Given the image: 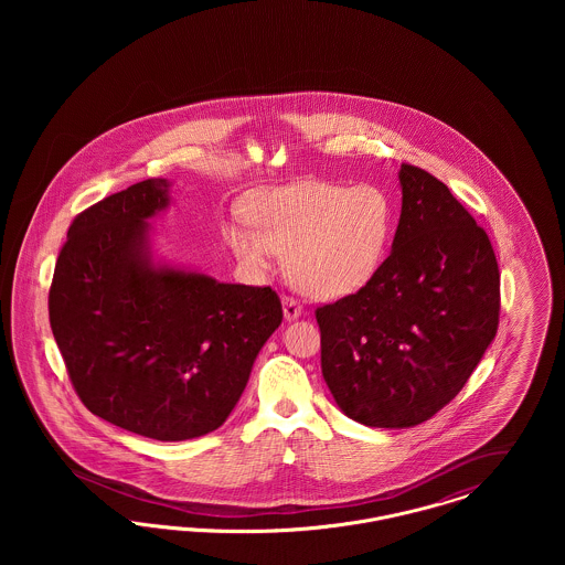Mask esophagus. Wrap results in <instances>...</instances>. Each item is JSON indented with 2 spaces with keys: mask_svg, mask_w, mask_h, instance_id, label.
I'll use <instances>...</instances> for the list:
<instances>
[{
  "mask_svg": "<svg viewBox=\"0 0 565 565\" xmlns=\"http://www.w3.org/2000/svg\"><path fill=\"white\" fill-rule=\"evenodd\" d=\"M281 302H284V316H286L288 322H292V320H296V318L302 313V305H300L296 298H292V296H284Z\"/></svg>",
  "mask_w": 565,
  "mask_h": 565,
  "instance_id": "34e87169",
  "label": "esophagus"
}]
</instances>
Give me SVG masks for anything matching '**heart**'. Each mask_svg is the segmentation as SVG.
I'll list each match as a JSON object with an SVG mask.
<instances>
[{"label": "heart", "mask_w": 565, "mask_h": 565, "mask_svg": "<svg viewBox=\"0 0 565 565\" xmlns=\"http://www.w3.org/2000/svg\"><path fill=\"white\" fill-rule=\"evenodd\" d=\"M252 224H228L224 239L243 267L267 273L288 254L296 286L318 298H341L364 288L381 267L394 210L376 186L302 182L267 190L249 205Z\"/></svg>", "instance_id": "heart-1"}]
</instances>
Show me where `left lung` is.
<instances>
[{
	"label": "left lung",
	"mask_w": 565,
	"mask_h": 565,
	"mask_svg": "<svg viewBox=\"0 0 565 565\" xmlns=\"http://www.w3.org/2000/svg\"><path fill=\"white\" fill-rule=\"evenodd\" d=\"M390 256L355 295L316 309L322 375L371 428H411L451 403L500 322L491 242L440 180L403 162Z\"/></svg>",
	"instance_id": "1"
}]
</instances>
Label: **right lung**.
Listing matches in <instances>:
<instances>
[{"instance_id": "add662e5", "label": "right lung", "mask_w": 565, "mask_h": 565, "mask_svg": "<svg viewBox=\"0 0 565 565\" xmlns=\"http://www.w3.org/2000/svg\"><path fill=\"white\" fill-rule=\"evenodd\" d=\"M169 182L143 180L74 217L49 292L54 341L84 406L154 440L220 428L281 323L269 286L157 267L148 220Z\"/></svg>"}]
</instances>
